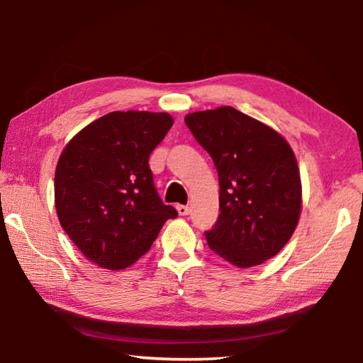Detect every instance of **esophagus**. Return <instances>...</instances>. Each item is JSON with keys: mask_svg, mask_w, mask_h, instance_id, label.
I'll use <instances>...</instances> for the list:
<instances>
[{"mask_svg": "<svg viewBox=\"0 0 363 363\" xmlns=\"http://www.w3.org/2000/svg\"><path fill=\"white\" fill-rule=\"evenodd\" d=\"M176 209H177V213H179V215H189L190 213V207L189 206L179 204V206H176Z\"/></svg>", "mask_w": 363, "mask_h": 363, "instance_id": "34e87169", "label": "esophagus"}]
</instances>
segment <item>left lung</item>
Returning a JSON list of instances; mask_svg holds the SVG:
<instances>
[{"mask_svg": "<svg viewBox=\"0 0 363 363\" xmlns=\"http://www.w3.org/2000/svg\"><path fill=\"white\" fill-rule=\"evenodd\" d=\"M218 172L220 215L206 233L211 250L238 268L274 257L298 226L303 187L289 142L230 106L186 115Z\"/></svg>", "mask_w": 363, "mask_h": 363, "instance_id": "obj_1", "label": "left lung"}]
</instances>
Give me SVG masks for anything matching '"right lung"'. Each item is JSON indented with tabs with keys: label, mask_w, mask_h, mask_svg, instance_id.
Masks as SVG:
<instances>
[{
	"label": "right lung",
	"mask_w": 363,
	"mask_h": 363,
	"mask_svg": "<svg viewBox=\"0 0 363 363\" xmlns=\"http://www.w3.org/2000/svg\"><path fill=\"white\" fill-rule=\"evenodd\" d=\"M167 112H111L67 143L54 174L57 218L79 251L106 269H125L176 218L159 198L150 154L173 126Z\"/></svg>",
	"instance_id": "add662e5"
}]
</instances>
